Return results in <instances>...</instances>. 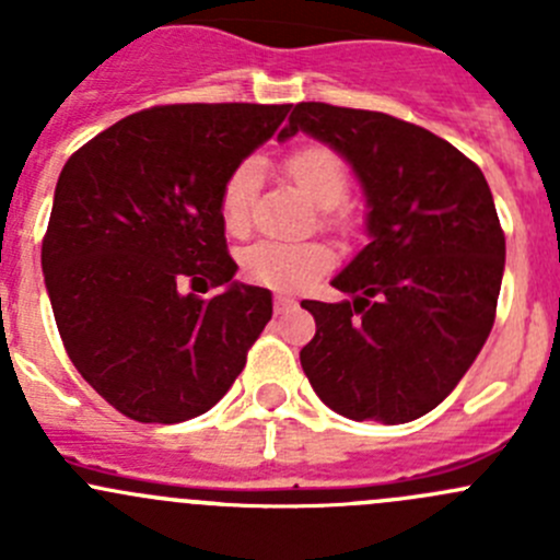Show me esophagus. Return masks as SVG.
<instances>
[{"label":"esophagus","mask_w":560,"mask_h":560,"mask_svg":"<svg viewBox=\"0 0 560 560\" xmlns=\"http://www.w3.org/2000/svg\"><path fill=\"white\" fill-rule=\"evenodd\" d=\"M273 306H276V314H284V312H290L292 306H295V298H290V295H276V298H273Z\"/></svg>","instance_id":"1"}]
</instances>
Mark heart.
<instances>
[{"label": "heart", "mask_w": 560, "mask_h": 560, "mask_svg": "<svg viewBox=\"0 0 560 560\" xmlns=\"http://www.w3.org/2000/svg\"><path fill=\"white\" fill-rule=\"evenodd\" d=\"M284 171L298 189L319 206V222L327 230L347 233L352 213L341 206L349 191L347 162L338 151L322 143H306L284 160ZM259 165L257 160H241L219 189V219L230 235H244L252 228L254 200H257ZM332 248L322 241H257L241 254V268L252 281L270 290L295 292L312 284L332 268Z\"/></svg>", "instance_id": "1"}]
</instances>
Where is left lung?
Here are the masks:
<instances>
[{"label":"left lung","mask_w":560,"mask_h":560,"mask_svg":"<svg viewBox=\"0 0 560 560\" xmlns=\"http://www.w3.org/2000/svg\"><path fill=\"white\" fill-rule=\"evenodd\" d=\"M298 129L332 145L369 197L371 244L332 279L352 301H303L301 365L325 406L358 422L436 409L495 319L506 241L482 171L439 135L376 110L301 103Z\"/></svg>","instance_id":"obj_1"}]
</instances>
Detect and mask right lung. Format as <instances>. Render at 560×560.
Instances as JSON below:
<instances>
[{"instance_id":"add662e5","label":"right lung","mask_w":560,"mask_h":560,"mask_svg":"<svg viewBox=\"0 0 560 560\" xmlns=\"http://www.w3.org/2000/svg\"><path fill=\"white\" fill-rule=\"evenodd\" d=\"M290 107H145L67 160L45 287L78 374L129 420L173 425L211 409L270 322V290L233 281L219 189ZM211 285L229 290L206 299Z\"/></svg>"}]
</instances>
